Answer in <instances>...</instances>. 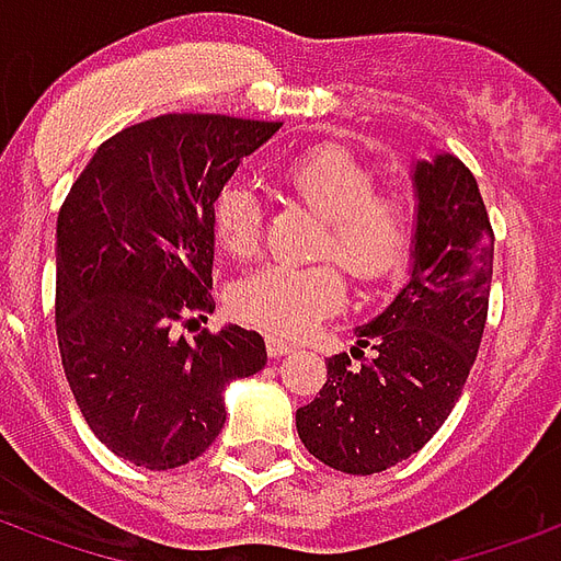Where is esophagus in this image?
Wrapping results in <instances>:
<instances>
[{
  "label": "esophagus",
  "mask_w": 561,
  "mask_h": 561,
  "mask_svg": "<svg viewBox=\"0 0 561 561\" xmlns=\"http://www.w3.org/2000/svg\"><path fill=\"white\" fill-rule=\"evenodd\" d=\"M267 353H271V358H282L288 356V353H294V344L279 341V337H267Z\"/></svg>",
  "instance_id": "34e87169"
}]
</instances>
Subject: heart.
Wrapping results in <instances>:
<instances>
[{
  "mask_svg": "<svg viewBox=\"0 0 561 561\" xmlns=\"http://www.w3.org/2000/svg\"><path fill=\"white\" fill-rule=\"evenodd\" d=\"M285 191L323 217L314 255L318 264H267L232 288L238 320L276 337L309 332L344 302V276L365 288L400 279L417 241V208L397 187H379L370 164L347 147L320 144L288 158L279 170ZM211 226L220 250L232 259H255L264 243V205L255 187L229 179L211 199Z\"/></svg>",
  "mask_w": 561,
  "mask_h": 561,
  "instance_id": "obj_1",
  "label": "heart"
}]
</instances>
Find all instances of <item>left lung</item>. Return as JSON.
Returning a JSON list of instances; mask_svg holds the SVG:
<instances>
[{
  "instance_id": "obj_1",
  "label": "left lung",
  "mask_w": 561,
  "mask_h": 561,
  "mask_svg": "<svg viewBox=\"0 0 561 561\" xmlns=\"http://www.w3.org/2000/svg\"><path fill=\"white\" fill-rule=\"evenodd\" d=\"M417 241L412 279L358 346L327 362V382L297 409L306 450L344 473H379L430 442L459 403L489 320L494 229L480 185L459 158L414 170Z\"/></svg>"
}]
</instances>
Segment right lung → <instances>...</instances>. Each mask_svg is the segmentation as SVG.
I'll return each mask as SVG.
<instances>
[{"mask_svg":"<svg viewBox=\"0 0 561 561\" xmlns=\"http://www.w3.org/2000/svg\"><path fill=\"white\" fill-rule=\"evenodd\" d=\"M279 126L199 111L135 123L93 152L58 211L64 374L93 435L138 468L203 456L226 385L267 365L259 332L179 329L214 311V194Z\"/></svg>","mask_w":561,"mask_h":561,"instance_id":"1","label":"right lung"}]
</instances>
